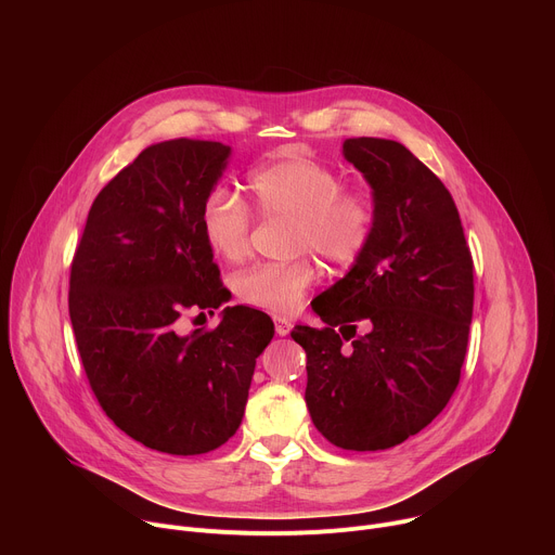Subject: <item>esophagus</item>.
I'll return each mask as SVG.
<instances>
[{"label":"esophagus","instance_id":"34e87169","mask_svg":"<svg viewBox=\"0 0 555 555\" xmlns=\"http://www.w3.org/2000/svg\"><path fill=\"white\" fill-rule=\"evenodd\" d=\"M274 330L279 336H287L292 332V323L287 319H281V315H274Z\"/></svg>","mask_w":555,"mask_h":555}]
</instances>
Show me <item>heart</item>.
<instances>
[{
	"mask_svg": "<svg viewBox=\"0 0 555 555\" xmlns=\"http://www.w3.org/2000/svg\"><path fill=\"white\" fill-rule=\"evenodd\" d=\"M248 186L263 217L294 221V253L313 250L334 266H351L371 242L375 228L371 197L358 189H345L338 171L311 157L287 155L263 165L250 173ZM202 230L208 246L225 261H242L250 253L253 212L225 189L206 197ZM315 276L319 272L307 257L261 263L236 276L234 289L250 305L289 313Z\"/></svg>",
	"mask_w": 555,
	"mask_h": 555,
	"instance_id": "obj_1",
	"label": "heart"
}]
</instances>
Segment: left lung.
<instances>
[{"label": "left lung", "mask_w": 555, "mask_h": 555, "mask_svg": "<svg viewBox=\"0 0 555 555\" xmlns=\"http://www.w3.org/2000/svg\"><path fill=\"white\" fill-rule=\"evenodd\" d=\"M373 189V236L345 279L313 298L325 327L296 325L313 426L343 450H386L450 402L467 351L474 263L443 182L400 142L349 138ZM361 332L358 333L357 330Z\"/></svg>", "instance_id": "1"}]
</instances>
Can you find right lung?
Instances as JSON below:
<instances>
[{
	"instance_id": "add662e5",
	"label": "right lung",
	"mask_w": 555,
	"mask_h": 555,
	"mask_svg": "<svg viewBox=\"0 0 555 555\" xmlns=\"http://www.w3.org/2000/svg\"><path fill=\"white\" fill-rule=\"evenodd\" d=\"M230 146H146L96 195L69 268V321L105 415L167 454H204L240 428L270 315L225 307L215 330L182 334V315L230 298L202 230Z\"/></svg>"
}]
</instances>
